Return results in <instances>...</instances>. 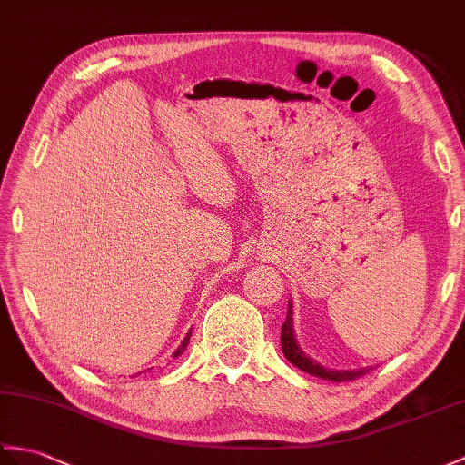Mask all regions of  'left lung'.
<instances>
[{
  "instance_id": "obj_1",
  "label": "left lung",
  "mask_w": 465,
  "mask_h": 465,
  "mask_svg": "<svg viewBox=\"0 0 465 465\" xmlns=\"http://www.w3.org/2000/svg\"><path fill=\"white\" fill-rule=\"evenodd\" d=\"M282 349L285 359L295 364L297 369H301L303 372H309L311 376H319V379H325V381H332V382H349V381H356L359 376L366 374L371 369H359V371H331L325 369V366H321L319 362L311 361L309 356L301 351V347L297 344L295 339V332H293V303L289 301V307H287V319L282 325Z\"/></svg>"
}]
</instances>
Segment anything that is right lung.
Instances as JSON below:
<instances>
[{
  "label": "right lung",
  "instance_id": "right-lung-1",
  "mask_svg": "<svg viewBox=\"0 0 465 465\" xmlns=\"http://www.w3.org/2000/svg\"><path fill=\"white\" fill-rule=\"evenodd\" d=\"M190 334H192V331H188V334H186V339H183L182 341V344H180V347L174 351V354H172V356H174V359H178V356L183 352V349H186L188 347V342H190Z\"/></svg>",
  "mask_w": 465,
  "mask_h": 465
}]
</instances>
